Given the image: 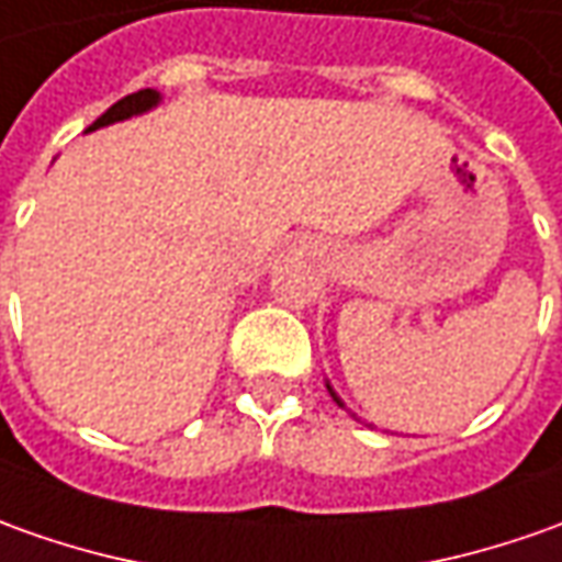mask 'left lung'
Listing matches in <instances>:
<instances>
[{
    "instance_id": "1",
    "label": "left lung",
    "mask_w": 562,
    "mask_h": 562,
    "mask_svg": "<svg viewBox=\"0 0 562 562\" xmlns=\"http://www.w3.org/2000/svg\"><path fill=\"white\" fill-rule=\"evenodd\" d=\"M326 387H329V393H331V400H335V403H338V406H341V409H347L345 403H341V396H338V393L331 391V384H329V381H326ZM350 415H353V412H350Z\"/></svg>"
}]
</instances>
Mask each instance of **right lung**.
Here are the masks:
<instances>
[{
    "label": "right lung",
    "mask_w": 562,
    "mask_h": 562,
    "mask_svg": "<svg viewBox=\"0 0 562 562\" xmlns=\"http://www.w3.org/2000/svg\"><path fill=\"white\" fill-rule=\"evenodd\" d=\"M162 101V94L156 89H140L135 94H125L122 101L106 110L104 116H98V120L91 122L86 132H94V128H104V125H113V122H125L132 120V116H140V113H150L153 106H159Z\"/></svg>",
    "instance_id": "add662e5"
}]
</instances>
